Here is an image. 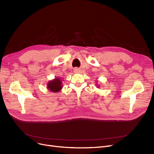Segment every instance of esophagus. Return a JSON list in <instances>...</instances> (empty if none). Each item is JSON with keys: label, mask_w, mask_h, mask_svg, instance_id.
<instances>
[{"label": "esophagus", "mask_w": 154, "mask_h": 154, "mask_svg": "<svg viewBox=\"0 0 154 154\" xmlns=\"http://www.w3.org/2000/svg\"><path fill=\"white\" fill-rule=\"evenodd\" d=\"M74 72H75V73H77V72H79V69H78L77 68H75V69H74Z\"/></svg>", "instance_id": "1"}]
</instances>
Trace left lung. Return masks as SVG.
<instances>
[{
	"instance_id": "1",
	"label": "left lung",
	"mask_w": 154,
	"mask_h": 154,
	"mask_svg": "<svg viewBox=\"0 0 154 154\" xmlns=\"http://www.w3.org/2000/svg\"><path fill=\"white\" fill-rule=\"evenodd\" d=\"M97 87H98V86H97Z\"/></svg>"
}]
</instances>
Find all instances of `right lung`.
Masks as SVG:
<instances>
[{
  "mask_svg": "<svg viewBox=\"0 0 154 154\" xmlns=\"http://www.w3.org/2000/svg\"><path fill=\"white\" fill-rule=\"evenodd\" d=\"M62 82L60 78H55L47 83V88L52 92H58L62 88Z\"/></svg>",
  "mask_w": 154,
  "mask_h": 154,
  "instance_id": "obj_1",
  "label": "right lung"
}]
</instances>
